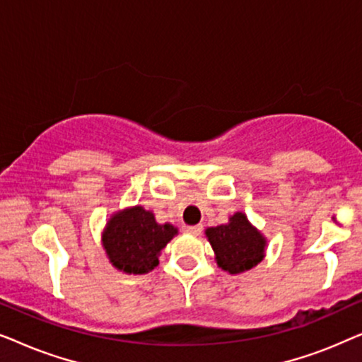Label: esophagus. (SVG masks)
I'll return each instance as SVG.
<instances>
[{
    "label": "esophagus",
    "mask_w": 362,
    "mask_h": 362,
    "mask_svg": "<svg viewBox=\"0 0 362 362\" xmlns=\"http://www.w3.org/2000/svg\"><path fill=\"white\" fill-rule=\"evenodd\" d=\"M186 230L192 235H199L202 232V226H189V227H186Z\"/></svg>",
    "instance_id": "1"
}]
</instances>
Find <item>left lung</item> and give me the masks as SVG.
<instances>
[{
	"mask_svg": "<svg viewBox=\"0 0 362 362\" xmlns=\"http://www.w3.org/2000/svg\"><path fill=\"white\" fill-rule=\"evenodd\" d=\"M206 235L216 252L217 265L229 274L250 270L264 259L265 239L242 212L232 216L229 224L207 229Z\"/></svg>",
	"mask_w": 362,
	"mask_h": 362,
	"instance_id": "obj_1",
	"label": "left lung"
}]
</instances>
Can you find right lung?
Segmentation results:
<instances>
[{"instance_id":"add662e5","label":"right lung","mask_w":362,"mask_h":362,"mask_svg":"<svg viewBox=\"0 0 362 362\" xmlns=\"http://www.w3.org/2000/svg\"><path fill=\"white\" fill-rule=\"evenodd\" d=\"M176 234L171 224H158L150 211L136 206L112 217L103 245L118 270L141 275L155 269L158 255Z\"/></svg>"}]
</instances>
